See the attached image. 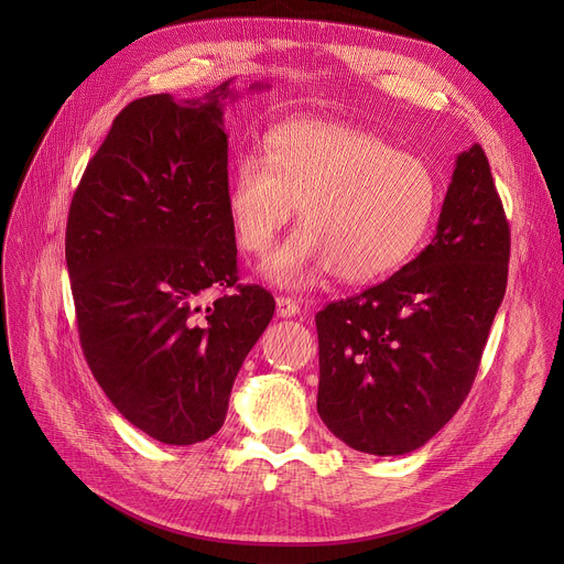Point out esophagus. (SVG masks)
I'll return each instance as SVG.
<instances>
[{
  "mask_svg": "<svg viewBox=\"0 0 564 564\" xmlns=\"http://www.w3.org/2000/svg\"><path fill=\"white\" fill-rule=\"evenodd\" d=\"M300 304L297 302H294L292 297H283V294H281V297H276V315L279 317H292V315H300Z\"/></svg>",
  "mask_w": 564,
  "mask_h": 564,
  "instance_id": "esophagus-1",
  "label": "esophagus"
}]
</instances>
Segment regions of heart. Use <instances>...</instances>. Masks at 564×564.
Segmentation results:
<instances>
[{"label":"heart","mask_w":564,"mask_h":564,"mask_svg":"<svg viewBox=\"0 0 564 564\" xmlns=\"http://www.w3.org/2000/svg\"><path fill=\"white\" fill-rule=\"evenodd\" d=\"M430 164L368 130L334 121H290L267 139V155L235 162L226 207L235 240L264 256L300 205L302 226L264 264L285 288L319 272L347 283L393 274L413 256L436 213Z\"/></svg>","instance_id":"heart-1"}]
</instances>
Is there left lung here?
Masks as SVG:
<instances>
[{"label":"left lung","mask_w":564,"mask_h":564,"mask_svg":"<svg viewBox=\"0 0 564 564\" xmlns=\"http://www.w3.org/2000/svg\"><path fill=\"white\" fill-rule=\"evenodd\" d=\"M508 262L510 224L473 143L457 158L432 245L391 279L315 315L324 425L368 455L425 446L473 387Z\"/></svg>","instance_id":"obj_1"}]
</instances>
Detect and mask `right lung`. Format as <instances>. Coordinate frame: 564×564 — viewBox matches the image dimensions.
Returning <instances> with one entry per match:
<instances>
[{"mask_svg": "<svg viewBox=\"0 0 564 564\" xmlns=\"http://www.w3.org/2000/svg\"><path fill=\"white\" fill-rule=\"evenodd\" d=\"M230 82L198 100L130 102L68 213L84 359L111 404L169 446L221 430L232 381L276 306L264 288L237 283L221 118L237 96ZM210 286L223 294L200 307Z\"/></svg>", "mask_w": 564, "mask_h": 564, "instance_id": "right-lung-1", "label": "right lung"}]
</instances>
